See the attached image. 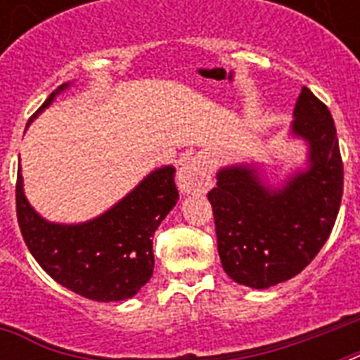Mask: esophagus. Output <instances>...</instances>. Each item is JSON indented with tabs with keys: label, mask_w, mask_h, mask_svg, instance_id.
I'll return each instance as SVG.
<instances>
[{
	"label": "esophagus",
	"mask_w": 360,
	"mask_h": 360,
	"mask_svg": "<svg viewBox=\"0 0 360 360\" xmlns=\"http://www.w3.org/2000/svg\"><path fill=\"white\" fill-rule=\"evenodd\" d=\"M211 166L205 157L196 155L181 164L177 172V185L185 194H203L211 186Z\"/></svg>",
	"instance_id": "1"
}]
</instances>
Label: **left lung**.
Listing matches in <instances>:
<instances>
[{
	"mask_svg": "<svg viewBox=\"0 0 360 360\" xmlns=\"http://www.w3.org/2000/svg\"><path fill=\"white\" fill-rule=\"evenodd\" d=\"M291 134L307 141L308 168L271 186L254 166H226L207 198L226 274L254 290L293 278L329 239L344 192L338 136L329 108L302 87Z\"/></svg>",
	"mask_w": 360,
	"mask_h": 360,
	"instance_id": "8db88e82",
	"label": "left lung"
}]
</instances>
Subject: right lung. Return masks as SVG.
<instances>
[{
    "instance_id": "1",
    "label": "right lung",
    "mask_w": 360,
    "mask_h": 360,
    "mask_svg": "<svg viewBox=\"0 0 360 360\" xmlns=\"http://www.w3.org/2000/svg\"><path fill=\"white\" fill-rule=\"evenodd\" d=\"M67 87L69 84L59 86L33 117ZM20 172L18 168L20 231L37 263L56 282L98 302L130 299L149 282L155 267L151 237L179 200L175 168H157L114 207L82 224H56L42 219L25 198Z\"/></svg>"
}]
</instances>
